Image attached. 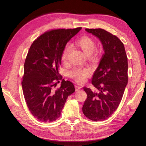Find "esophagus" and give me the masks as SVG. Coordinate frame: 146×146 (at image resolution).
<instances>
[{
  "label": "esophagus",
  "mask_w": 146,
  "mask_h": 146,
  "mask_svg": "<svg viewBox=\"0 0 146 146\" xmlns=\"http://www.w3.org/2000/svg\"><path fill=\"white\" fill-rule=\"evenodd\" d=\"M75 88H76V90L77 91V90H80L82 87H81V86H80L76 85V86H75Z\"/></svg>",
  "instance_id": "obj_1"
}]
</instances>
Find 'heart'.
Wrapping results in <instances>:
<instances>
[{"mask_svg":"<svg viewBox=\"0 0 146 146\" xmlns=\"http://www.w3.org/2000/svg\"><path fill=\"white\" fill-rule=\"evenodd\" d=\"M76 44L80 47L86 56L91 55L96 48V42L91 38L83 36L80 37L76 41ZM70 50V46L66 45L61 54V59L63 61H66L68 58L69 52ZM90 73V70L87 68H74L69 74L71 77L75 79L79 83H83L86 80V77Z\"/></svg>","mask_w":146,"mask_h":146,"instance_id":"1","label":"heart"}]
</instances>
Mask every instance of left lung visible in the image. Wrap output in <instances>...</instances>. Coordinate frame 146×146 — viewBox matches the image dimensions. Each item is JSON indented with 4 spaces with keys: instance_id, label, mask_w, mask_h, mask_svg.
I'll use <instances>...</instances> for the list:
<instances>
[{
    "instance_id": "obj_1",
    "label": "left lung",
    "mask_w": 146,
    "mask_h": 146,
    "mask_svg": "<svg viewBox=\"0 0 146 146\" xmlns=\"http://www.w3.org/2000/svg\"><path fill=\"white\" fill-rule=\"evenodd\" d=\"M85 30L99 39L104 54L92 77L96 90L83 88L87 98L82 111L92 121H104L117 108L127 85V54L123 44L115 35L102 29Z\"/></svg>"
}]
</instances>
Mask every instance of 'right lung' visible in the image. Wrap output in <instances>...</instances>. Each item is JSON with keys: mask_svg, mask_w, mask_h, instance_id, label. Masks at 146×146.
Returning <instances> with one entry per match:
<instances>
[{"mask_svg": "<svg viewBox=\"0 0 146 146\" xmlns=\"http://www.w3.org/2000/svg\"><path fill=\"white\" fill-rule=\"evenodd\" d=\"M81 29L49 31L30 46L24 63L22 87L29 110L39 121H55L60 116L68 97L75 92L74 84L64 79L60 88H54L55 81L61 78L58 69L64 48Z\"/></svg>", "mask_w": 146, "mask_h": 146, "instance_id": "obj_1", "label": "right lung"}]
</instances>
